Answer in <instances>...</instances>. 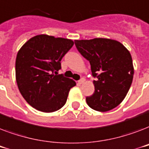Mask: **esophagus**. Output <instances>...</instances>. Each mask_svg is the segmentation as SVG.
Masks as SVG:
<instances>
[{
	"label": "esophagus",
	"instance_id": "1",
	"mask_svg": "<svg viewBox=\"0 0 149 149\" xmlns=\"http://www.w3.org/2000/svg\"><path fill=\"white\" fill-rule=\"evenodd\" d=\"M84 82H85V79H84V78H83V79H81L80 80H79V81H78V83H79V84H84Z\"/></svg>",
	"mask_w": 149,
	"mask_h": 149
}]
</instances>
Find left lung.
<instances>
[{"mask_svg":"<svg viewBox=\"0 0 149 149\" xmlns=\"http://www.w3.org/2000/svg\"><path fill=\"white\" fill-rule=\"evenodd\" d=\"M78 51L90 62L95 91L86 97L90 107L100 112L111 111L123 101L132 85L134 66L129 51L110 38L75 40Z\"/></svg>","mask_w":149,"mask_h":149,"instance_id":"obj_1","label":"left lung"}]
</instances>
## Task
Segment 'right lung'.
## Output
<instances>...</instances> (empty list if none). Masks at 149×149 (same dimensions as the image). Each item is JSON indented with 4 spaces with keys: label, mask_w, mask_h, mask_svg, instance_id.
I'll return each mask as SVG.
<instances>
[{
    "label": "right lung",
    "mask_w": 149,
    "mask_h": 149,
    "mask_svg": "<svg viewBox=\"0 0 149 149\" xmlns=\"http://www.w3.org/2000/svg\"><path fill=\"white\" fill-rule=\"evenodd\" d=\"M71 39L38 35L22 45L15 61V77L22 97L34 108L51 113L62 108L70 89L76 86L72 79L58 74L61 59L72 47Z\"/></svg>",
    "instance_id": "obj_1"
}]
</instances>
